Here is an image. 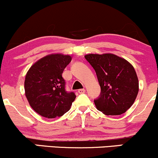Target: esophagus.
<instances>
[{"label":"esophagus","mask_w":158,"mask_h":158,"mask_svg":"<svg viewBox=\"0 0 158 158\" xmlns=\"http://www.w3.org/2000/svg\"><path fill=\"white\" fill-rule=\"evenodd\" d=\"M78 92H79V94H84L85 92V89H84V88H82V89H79L78 90Z\"/></svg>","instance_id":"34e87169"}]
</instances>
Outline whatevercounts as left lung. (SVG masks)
<instances>
[{"mask_svg": "<svg viewBox=\"0 0 158 158\" xmlns=\"http://www.w3.org/2000/svg\"><path fill=\"white\" fill-rule=\"evenodd\" d=\"M86 60L97 73L101 88L94 100L97 108L106 115H120L135 102L139 81L135 68L126 59L111 53L88 54Z\"/></svg>", "mask_w": 158, "mask_h": 158, "instance_id": "obj_1", "label": "left lung"}]
</instances>
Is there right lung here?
I'll use <instances>...</instances> for the list:
<instances>
[{
	"label": "right lung",
	"mask_w": 158,
	"mask_h": 158,
	"mask_svg": "<svg viewBox=\"0 0 158 158\" xmlns=\"http://www.w3.org/2000/svg\"><path fill=\"white\" fill-rule=\"evenodd\" d=\"M71 59L69 55L50 54L36 61L27 71L25 95L32 109L42 117H61L70 110L75 100V94L65 90L62 77Z\"/></svg>",
	"instance_id": "add662e5"
}]
</instances>
